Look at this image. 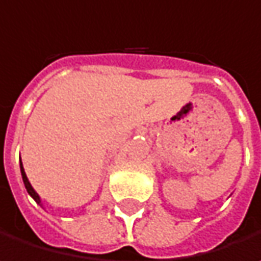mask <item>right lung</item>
<instances>
[{
    "label": "right lung",
    "instance_id": "right-lung-1",
    "mask_svg": "<svg viewBox=\"0 0 261 261\" xmlns=\"http://www.w3.org/2000/svg\"><path fill=\"white\" fill-rule=\"evenodd\" d=\"M21 175H22V181H24V184H25V189L27 192H28V195L39 204V205H42L43 207V204H42V199H40V196H39V193L33 189V186L30 184V181H28V178H27V174L25 171H24V166H22V162H21Z\"/></svg>",
    "mask_w": 261,
    "mask_h": 261
}]
</instances>
